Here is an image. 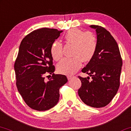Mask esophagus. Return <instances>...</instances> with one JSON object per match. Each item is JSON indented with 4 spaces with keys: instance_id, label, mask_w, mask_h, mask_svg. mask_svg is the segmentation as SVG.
<instances>
[{
    "instance_id": "34e87169",
    "label": "esophagus",
    "mask_w": 131,
    "mask_h": 131,
    "mask_svg": "<svg viewBox=\"0 0 131 131\" xmlns=\"http://www.w3.org/2000/svg\"><path fill=\"white\" fill-rule=\"evenodd\" d=\"M72 77H73V76H72V75H68L67 76V78H68V80H71V79H72Z\"/></svg>"
}]
</instances>
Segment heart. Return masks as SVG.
I'll return each mask as SVG.
<instances>
[{"instance_id": "b5f03b06", "label": "heart", "mask_w": 131, "mask_h": 131, "mask_svg": "<svg viewBox=\"0 0 131 131\" xmlns=\"http://www.w3.org/2000/svg\"><path fill=\"white\" fill-rule=\"evenodd\" d=\"M64 40L74 45L72 52L74 57L64 59L58 64L57 70L63 74H72L80 68L82 61L87 62L93 58L97 49V40L90 32H84L80 29L72 28L64 35ZM62 45L54 41L51 46L50 52L56 61L60 60L63 57Z\"/></svg>"}]
</instances>
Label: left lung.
Listing matches in <instances>:
<instances>
[{
  "mask_svg": "<svg viewBox=\"0 0 131 131\" xmlns=\"http://www.w3.org/2000/svg\"><path fill=\"white\" fill-rule=\"evenodd\" d=\"M95 29L97 49L92 59L82 72L91 77H79L82 86L78 90L81 100L93 107H102L111 102L120 86L122 59L117 43L109 31L98 25Z\"/></svg>",
  "mask_w": 131,
  "mask_h": 131,
  "instance_id": "1",
  "label": "left lung"
}]
</instances>
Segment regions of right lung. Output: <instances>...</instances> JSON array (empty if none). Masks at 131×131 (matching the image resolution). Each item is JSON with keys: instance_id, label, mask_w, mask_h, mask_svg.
<instances>
[{"instance_id": "right-lung-1", "label": "right lung", "mask_w": 131, "mask_h": 131, "mask_svg": "<svg viewBox=\"0 0 131 131\" xmlns=\"http://www.w3.org/2000/svg\"><path fill=\"white\" fill-rule=\"evenodd\" d=\"M62 31L38 29L21 40L14 64L16 86L26 105L39 111L48 110L59 100V89L68 82L62 74H54L51 46ZM46 73L52 74L46 81Z\"/></svg>"}]
</instances>
